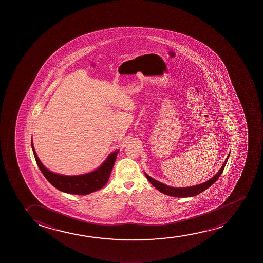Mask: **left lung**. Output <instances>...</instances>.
Wrapping results in <instances>:
<instances>
[{
    "label": "left lung",
    "mask_w": 263,
    "mask_h": 263,
    "mask_svg": "<svg viewBox=\"0 0 263 263\" xmlns=\"http://www.w3.org/2000/svg\"><path fill=\"white\" fill-rule=\"evenodd\" d=\"M228 158H229V155H228V158H227L226 161H224V164L222 165L220 170L218 171L217 175L214 176L213 178H211L208 182H205L204 183L199 184V185L192 186V187H187V188L169 187V186L165 185L164 183L158 182V181L155 180V179L151 178V176L147 175V174H145V175H146L147 180L151 182V184L154 186L156 189L158 190L159 192H161L164 194H166V195H169V196L179 197V198L180 197L184 198V197L195 196V195H198V194L202 193L205 190L208 189L209 187L213 184L214 182L217 181V179L219 178L221 174L224 171V166H226V164L228 162Z\"/></svg>",
    "instance_id": "obj_1"
}]
</instances>
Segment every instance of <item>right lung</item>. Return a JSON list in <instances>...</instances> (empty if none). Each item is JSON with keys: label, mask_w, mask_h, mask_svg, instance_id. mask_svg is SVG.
I'll return each instance as SVG.
<instances>
[{"label": "right lung", "mask_w": 263, "mask_h": 263, "mask_svg": "<svg viewBox=\"0 0 263 263\" xmlns=\"http://www.w3.org/2000/svg\"><path fill=\"white\" fill-rule=\"evenodd\" d=\"M31 145L36 164L46 180L59 191L77 195H86L93 193L95 191L101 189L106 184L116 161V155L118 153V151H116L109 155L108 158L102 164L101 166L94 172L86 175L67 176L54 174L46 169L37 158L33 144Z\"/></svg>", "instance_id": "right-lung-1"}]
</instances>
